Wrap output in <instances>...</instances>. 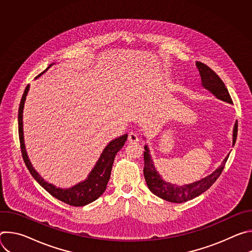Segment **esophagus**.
Returning a JSON list of instances; mask_svg holds the SVG:
<instances>
[{
  "instance_id": "34e87169",
  "label": "esophagus",
  "mask_w": 252,
  "mask_h": 252,
  "mask_svg": "<svg viewBox=\"0 0 252 252\" xmlns=\"http://www.w3.org/2000/svg\"><path fill=\"white\" fill-rule=\"evenodd\" d=\"M127 139H128L129 142L135 143V142L138 141L139 138H138V135H137L135 132H129V133H128V136H127Z\"/></svg>"
}]
</instances>
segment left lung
<instances>
[{
    "label": "left lung",
    "instance_id": "obj_1",
    "mask_svg": "<svg viewBox=\"0 0 252 252\" xmlns=\"http://www.w3.org/2000/svg\"><path fill=\"white\" fill-rule=\"evenodd\" d=\"M196 67L198 68L199 75L201 77L202 86L211 92L218 98L232 103V99L230 97V94L224 85V83L221 81V79L214 73V71L207 66L205 63L196 62ZM237 137V121L233 127V141L232 146L236 141ZM229 157V154L227 157L223 159L222 163L215 169L211 174L207 175L206 177L197 181L195 183L185 185V186H176L172 185L170 183H167L161 178L160 174L157 171L154 161L151 158L150 151L148 146H145V152H143V159H145V167H143V175L146 178V183L150 189V190L156 194L157 196L170 202L175 203H182L186 202L188 200H190L204 191H206L220 177L221 174L225 163L227 161V158Z\"/></svg>",
    "mask_w": 252,
    "mask_h": 252
}]
</instances>
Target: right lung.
I'll return each mask as SVG.
<instances>
[{
	"label": "right lung",
	"mask_w": 252,
	"mask_h": 252,
	"mask_svg": "<svg viewBox=\"0 0 252 252\" xmlns=\"http://www.w3.org/2000/svg\"><path fill=\"white\" fill-rule=\"evenodd\" d=\"M47 69H45L43 73H41L39 76L35 77V79H38L40 76H42ZM29 90H30V85L26 87L20 102L18 122H19V138H20V145H21V152H22L25 164L28 167L30 173L50 194H52L54 197H56L57 199L66 204L73 205V206H84L94 201L104 192L106 189L107 183H109V179L111 177V171H112L116 155L124 147L125 142L127 139V134L126 133L112 140L109 145L104 148L98 160L96 161L93 170L88 175V178L86 181L69 189L57 188L52 184H49L46 181H44V178H42L41 175L35 171L26 152L25 142H24V131H23V110H24V104H25L26 96L28 94Z\"/></svg>",
	"instance_id": "1"
}]
</instances>
